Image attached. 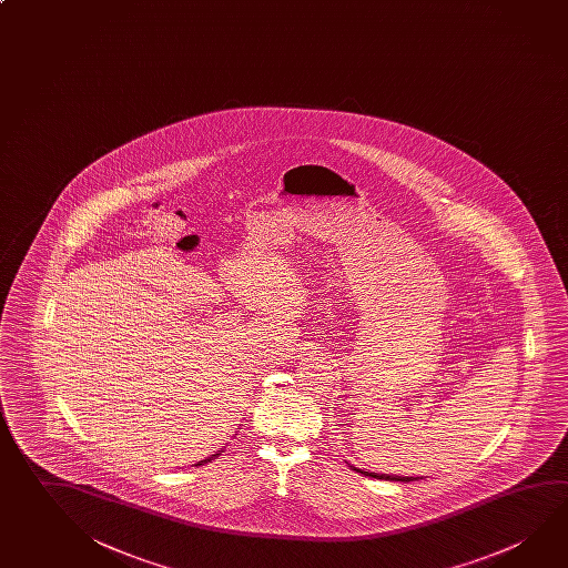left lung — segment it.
Here are the masks:
<instances>
[{"mask_svg":"<svg viewBox=\"0 0 568 568\" xmlns=\"http://www.w3.org/2000/svg\"><path fill=\"white\" fill-rule=\"evenodd\" d=\"M353 470H357L361 475H365V477L373 478H385V480H400V483H410V480H418V477H395V475H378V473H368V470H363V468L353 467Z\"/></svg>","mask_w":568,"mask_h":568,"instance_id":"1","label":"left lung"}]
</instances>
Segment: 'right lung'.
<instances>
[{"mask_svg":"<svg viewBox=\"0 0 568 568\" xmlns=\"http://www.w3.org/2000/svg\"><path fill=\"white\" fill-rule=\"evenodd\" d=\"M217 455H220V453H217ZM217 455H211L210 458H205V460H200L197 465H203V463H207V460H213V458L217 457ZM197 465H195V467H197Z\"/></svg>","mask_w":568,"mask_h":568,"instance_id":"add662e5","label":"right lung"}]
</instances>
